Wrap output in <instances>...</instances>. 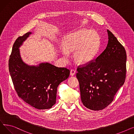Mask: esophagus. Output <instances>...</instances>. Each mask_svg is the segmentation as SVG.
Listing matches in <instances>:
<instances>
[{
	"label": "esophagus",
	"mask_w": 134,
	"mask_h": 134,
	"mask_svg": "<svg viewBox=\"0 0 134 134\" xmlns=\"http://www.w3.org/2000/svg\"><path fill=\"white\" fill-rule=\"evenodd\" d=\"M75 73H76V71L75 69H72L71 70V72H70V75L73 76V75H74L75 74Z\"/></svg>",
	"instance_id": "obj_1"
}]
</instances>
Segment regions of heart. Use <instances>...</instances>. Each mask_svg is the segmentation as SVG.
Here are the masks:
<instances>
[{"label":"heart","mask_w":134,"mask_h":134,"mask_svg":"<svg viewBox=\"0 0 134 134\" xmlns=\"http://www.w3.org/2000/svg\"><path fill=\"white\" fill-rule=\"evenodd\" d=\"M100 41L98 34L94 30H83L73 33L63 41L65 52H74L75 61L86 63L92 61L100 49Z\"/></svg>","instance_id":"heart-1"}]
</instances>
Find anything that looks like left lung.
Wrapping results in <instances>:
<instances>
[{
	"mask_svg": "<svg viewBox=\"0 0 134 134\" xmlns=\"http://www.w3.org/2000/svg\"><path fill=\"white\" fill-rule=\"evenodd\" d=\"M107 32L106 49L94 61L77 68L81 102L94 111L103 110L111 103L126 77L125 49L113 34Z\"/></svg>",
	"mask_w": 134,
	"mask_h": 134,
	"instance_id": "obj_1",
	"label": "left lung"
}]
</instances>
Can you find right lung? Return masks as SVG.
Here are the masks:
<instances>
[{
    "instance_id": "add662e5",
    "label": "right lung",
    "mask_w": 134,
    "mask_h": 134,
    "mask_svg": "<svg viewBox=\"0 0 134 134\" xmlns=\"http://www.w3.org/2000/svg\"><path fill=\"white\" fill-rule=\"evenodd\" d=\"M31 34L18 37L14 43L9 60L10 74L19 98L37 109H51L56 103L59 85L68 78L70 71L47 62L37 66L23 62L19 48Z\"/></svg>"
}]
</instances>
